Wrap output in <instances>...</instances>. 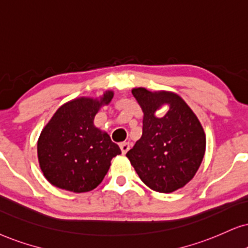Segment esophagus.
Listing matches in <instances>:
<instances>
[{
	"label": "esophagus",
	"mask_w": 248,
	"mask_h": 248,
	"mask_svg": "<svg viewBox=\"0 0 248 248\" xmlns=\"http://www.w3.org/2000/svg\"><path fill=\"white\" fill-rule=\"evenodd\" d=\"M120 149H121V152L124 153V155H126V153L128 152V150L130 149V143L129 142L120 143Z\"/></svg>",
	"instance_id": "1"
}]
</instances>
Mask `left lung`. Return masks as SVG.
Returning a JSON list of instances; mask_svg holds the SVG:
<instances>
[{
	"instance_id": "obj_1",
	"label": "left lung",
	"mask_w": 248,
	"mask_h": 248,
	"mask_svg": "<svg viewBox=\"0 0 248 248\" xmlns=\"http://www.w3.org/2000/svg\"><path fill=\"white\" fill-rule=\"evenodd\" d=\"M144 112L142 137L127 152V158L150 189L169 193L183 187L194 176L205 155L206 137L196 114L180 96L133 89ZM170 111L155 117L161 105Z\"/></svg>"
}]
</instances>
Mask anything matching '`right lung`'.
<instances>
[{
    "label": "right lung",
    "instance_id": "obj_1",
    "mask_svg": "<svg viewBox=\"0 0 248 248\" xmlns=\"http://www.w3.org/2000/svg\"><path fill=\"white\" fill-rule=\"evenodd\" d=\"M113 93L101 101L79 98L61 106L40 135L37 155L43 175L52 186L72 192H87L101 184L112 158L121 150L106 133L93 126L99 106L108 104Z\"/></svg>",
    "mask_w": 248,
    "mask_h": 248
}]
</instances>
